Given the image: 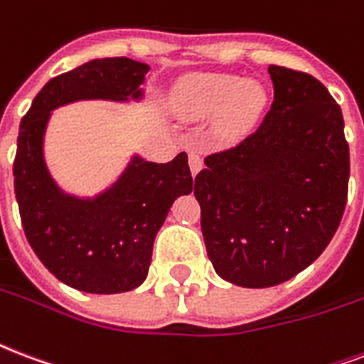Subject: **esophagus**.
<instances>
[{
    "label": "esophagus",
    "mask_w": 364,
    "mask_h": 364,
    "mask_svg": "<svg viewBox=\"0 0 364 364\" xmlns=\"http://www.w3.org/2000/svg\"><path fill=\"white\" fill-rule=\"evenodd\" d=\"M188 166H191L193 173H198L202 170V156L196 151L188 152Z\"/></svg>",
    "instance_id": "esophagus-1"
}]
</instances>
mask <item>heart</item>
I'll return each instance as SVG.
<instances>
[{
    "label": "heart",
    "mask_w": 364,
    "mask_h": 364,
    "mask_svg": "<svg viewBox=\"0 0 364 364\" xmlns=\"http://www.w3.org/2000/svg\"><path fill=\"white\" fill-rule=\"evenodd\" d=\"M262 85L235 74H200L193 77L177 97V110L187 118H206L215 112L219 137L235 139L256 124L265 107Z\"/></svg>",
    "instance_id": "obj_1"
}]
</instances>
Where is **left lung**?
<instances>
[{
    "label": "left lung",
    "instance_id": "obj_1",
    "mask_svg": "<svg viewBox=\"0 0 364 364\" xmlns=\"http://www.w3.org/2000/svg\"><path fill=\"white\" fill-rule=\"evenodd\" d=\"M274 97L262 124L204 158L194 177L208 257L246 288L292 279L340 227L349 183L342 108L317 77L269 66Z\"/></svg>",
    "mask_w": 364,
    "mask_h": 364
}]
</instances>
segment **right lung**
Returning a JSON list of instances; mask_svg holds the SVG:
<instances>
[{
	"instance_id": "obj_1",
	"label": "right lung",
	"mask_w": 364,
	"mask_h": 364,
	"mask_svg": "<svg viewBox=\"0 0 364 364\" xmlns=\"http://www.w3.org/2000/svg\"><path fill=\"white\" fill-rule=\"evenodd\" d=\"M149 70L127 57L90 60L49 80L21 122L13 176L22 229L49 273L82 292H127L145 281L154 237L173 200L193 191V176L185 152L168 164L135 158L97 200L66 196L43 162L47 120L77 99L139 97Z\"/></svg>"
}]
</instances>
